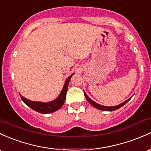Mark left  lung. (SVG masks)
Returning <instances> with one entry per match:
<instances>
[{"label":"left lung","instance_id":"8db88e82","mask_svg":"<svg viewBox=\"0 0 151 151\" xmlns=\"http://www.w3.org/2000/svg\"><path fill=\"white\" fill-rule=\"evenodd\" d=\"M84 95H85V96H86V98L87 101H88L89 103H90L92 105V106H94L95 108L99 109H100V110H103V111H114V110L118 109H119V108L122 107V106L123 105L127 103L128 101H129V100H130V99H131V98L127 100V101L123 102V103L117 105V106H102V105L96 103V102H94L93 101H92V100L88 96L86 95V93L85 92H84Z\"/></svg>","mask_w":151,"mask_h":151}]
</instances>
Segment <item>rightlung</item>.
<instances>
[{"instance_id": "1", "label": "right lung", "mask_w": 151, "mask_h": 151, "mask_svg": "<svg viewBox=\"0 0 151 151\" xmlns=\"http://www.w3.org/2000/svg\"><path fill=\"white\" fill-rule=\"evenodd\" d=\"M73 74L70 76L66 80L65 83L64 87H63L62 91H61L60 94L59 96L55 100L52 101H50L49 103H43V102H37V101H32L30 100L24 98L23 96L20 95L22 100L26 104L35 111H38L40 113H42V114H49V113L54 112L57 111L59 109L62 107V106L64 104L66 98V93H67L68 86V83L70 80L71 77H72Z\"/></svg>"}]
</instances>
